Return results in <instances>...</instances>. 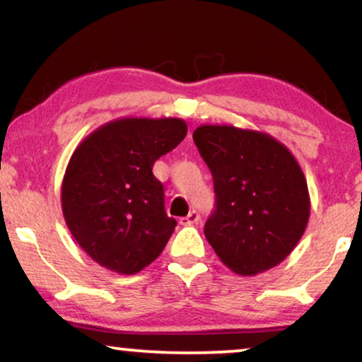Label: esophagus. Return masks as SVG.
<instances>
[{
  "instance_id": "esophagus-1",
  "label": "esophagus",
  "mask_w": 362,
  "mask_h": 362,
  "mask_svg": "<svg viewBox=\"0 0 362 362\" xmlns=\"http://www.w3.org/2000/svg\"><path fill=\"white\" fill-rule=\"evenodd\" d=\"M200 220V215H199V211H195V210H192L189 215L187 216H182L180 218V225H195L197 221Z\"/></svg>"
}]
</instances>
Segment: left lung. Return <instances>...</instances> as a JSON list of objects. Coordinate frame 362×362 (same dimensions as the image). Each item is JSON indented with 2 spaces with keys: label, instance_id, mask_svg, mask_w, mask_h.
I'll use <instances>...</instances> for the list:
<instances>
[{
  "label": "left lung",
  "instance_id": "obj_1",
  "mask_svg": "<svg viewBox=\"0 0 362 362\" xmlns=\"http://www.w3.org/2000/svg\"><path fill=\"white\" fill-rule=\"evenodd\" d=\"M194 142L214 177L215 211L205 237L220 262L242 276L276 267L310 220V194L295 156L264 132L200 125Z\"/></svg>",
  "mask_w": 362,
  "mask_h": 362
}]
</instances>
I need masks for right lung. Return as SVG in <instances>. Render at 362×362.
<instances>
[{
  "instance_id": "add662e5",
  "label": "right lung",
  "mask_w": 362,
  "mask_h": 362,
  "mask_svg": "<svg viewBox=\"0 0 362 362\" xmlns=\"http://www.w3.org/2000/svg\"><path fill=\"white\" fill-rule=\"evenodd\" d=\"M185 136L182 119L124 117L77 146L62 178V215L100 267L136 274L165 248L177 221L165 214L163 185L152 167Z\"/></svg>"
}]
</instances>
